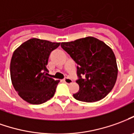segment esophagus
Here are the masks:
<instances>
[{
  "instance_id": "esophagus-1",
  "label": "esophagus",
  "mask_w": 134,
  "mask_h": 134,
  "mask_svg": "<svg viewBox=\"0 0 134 134\" xmlns=\"http://www.w3.org/2000/svg\"><path fill=\"white\" fill-rule=\"evenodd\" d=\"M64 83H66L67 84H70V83H72V79L71 78H70V77H65L64 79Z\"/></svg>"
}]
</instances>
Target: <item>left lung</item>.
<instances>
[{
	"instance_id": "1",
	"label": "left lung",
	"mask_w": 134,
	"mask_h": 134,
	"mask_svg": "<svg viewBox=\"0 0 134 134\" xmlns=\"http://www.w3.org/2000/svg\"><path fill=\"white\" fill-rule=\"evenodd\" d=\"M61 46L77 66L79 91L77 100L94 102L102 99L112 91L118 77V66L113 50L103 41L86 37L62 43Z\"/></svg>"
}]
</instances>
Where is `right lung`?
<instances>
[{"label":"right lung","instance_id":"obj_1","mask_svg":"<svg viewBox=\"0 0 134 134\" xmlns=\"http://www.w3.org/2000/svg\"><path fill=\"white\" fill-rule=\"evenodd\" d=\"M60 43L32 38L17 48L12 55L10 74L13 86L22 99L41 104L54 96L59 80L48 77V61Z\"/></svg>","mask_w":134,"mask_h":134}]
</instances>
